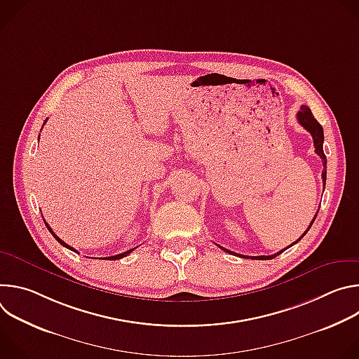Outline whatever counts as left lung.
I'll return each mask as SVG.
<instances>
[{"instance_id": "1", "label": "left lung", "mask_w": 359, "mask_h": 359, "mask_svg": "<svg viewBox=\"0 0 359 359\" xmlns=\"http://www.w3.org/2000/svg\"><path fill=\"white\" fill-rule=\"evenodd\" d=\"M297 119H298L299 125H301L305 130H309V132L311 133V136H313L314 147H316V153H317V155L323 159V166H324V170H323V183H324V186H325V180H327V158H325V153H324V149H323V143H324V130H323V126H321V125L318 123V121L314 118V115H313L311 109H310L309 107H305V105H302V107H301V109L298 111V114H297ZM317 215H318V212H317ZM317 215L314 216L313 222L310 223L309 229L305 230V233H304V234H302L297 241H294L291 245H294L295 243H298V241H299V240L306 234V231H309V230L311 229V226H313V223H314V220H316ZM291 245H288L287 248H290ZM219 247H220L222 250H224L226 252H229V254H234V255H238V257L248 259V255H243V254L233 252V251H230V250H227V248H224V247H222V245H219ZM287 248H284V250H281V251H278V252H276V254H273V255H259V257H250V259H254V260H271V259L277 257V255H280L283 251H285Z\"/></svg>"}]
</instances>
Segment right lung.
<instances>
[{"instance_id":"1","label":"right lung","mask_w":359,"mask_h":359,"mask_svg":"<svg viewBox=\"0 0 359 359\" xmlns=\"http://www.w3.org/2000/svg\"><path fill=\"white\" fill-rule=\"evenodd\" d=\"M45 122H46V121H45ZM45 122H43V123H45ZM45 226L48 227L49 233L55 237V240H57V241H58L61 245H64V247H67V248H69V250H72V251L78 252L75 248H72V247H71V245H68L65 241H62V240H61V238H60V237H58V236H57V234L53 231V229H50V227L48 226V223H46V222H45ZM135 248H136V247H135ZM135 248H130V250H128V251H125V252H121V254H116V255H111V257H105L104 260H119V259H122V257H126V255H128V254H130V252H132Z\"/></svg>"}]
</instances>
